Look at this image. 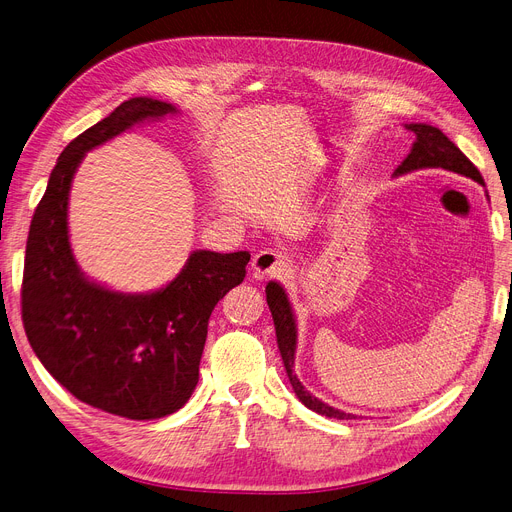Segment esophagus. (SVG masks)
<instances>
[{
    "instance_id": "34e87169",
    "label": "esophagus",
    "mask_w": 512,
    "mask_h": 512,
    "mask_svg": "<svg viewBox=\"0 0 512 512\" xmlns=\"http://www.w3.org/2000/svg\"><path fill=\"white\" fill-rule=\"evenodd\" d=\"M291 264L289 256L277 248H264L252 258V273L256 279L279 277Z\"/></svg>"
}]
</instances>
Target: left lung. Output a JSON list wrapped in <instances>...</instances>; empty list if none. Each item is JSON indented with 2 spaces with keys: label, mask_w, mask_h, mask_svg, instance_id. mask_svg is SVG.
<instances>
[{
  "label": "left lung",
  "mask_w": 512,
  "mask_h": 512,
  "mask_svg": "<svg viewBox=\"0 0 512 512\" xmlns=\"http://www.w3.org/2000/svg\"><path fill=\"white\" fill-rule=\"evenodd\" d=\"M406 129L415 133L417 139L412 143L410 154L394 170V177H400L421 168H444V170H450V173L469 177L483 185V177L477 170V166L462 154L440 129L425 123H412V125H406ZM266 302H269L273 321H275V333H277L279 352L283 358V367L287 371L289 383L294 387L298 400L306 408L331 419H356L354 415H350V412H342L321 402L319 398H314L296 377L294 373V360H296L294 354H296V339H298L296 316H294V310H291L285 289L277 281H269V285H266Z\"/></svg>",
  "instance_id": "8db88e82"
}]
</instances>
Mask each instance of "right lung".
Wrapping results in <instances>:
<instances>
[{
	"mask_svg": "<svg viewBox=\"0 0 512 512\" xmlns=\"http://www.w3.org/2000/svg\"><path fill=\"white\" fill-rule=\"evenodd\" d=\"M179 110L131 97L72 139L33 214L22 275V323L43 367L81 402L133 421L177 412L200 379L208 319L246 277L248 252H191L181 273L150 294L87 279L68 241V193L83 156L143 120Z\"/></svg>",
	"mask_w": 512,
	"mask_h": 512,
	"instance_id": "obj_1",
	"label": "right lung"
}]
</instances>
